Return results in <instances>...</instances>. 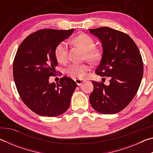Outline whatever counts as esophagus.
<instances>
[{"mask_svg":"<svg viewBox=\"0 0 153 153\" xmlns=\"http://www.w3.org/2000/svg\"><path fill=\"white\" fill-rule=\"evenodd\" d=\"M75 82H76L77 86H80V85H81L82 83L84 82V80L81 79H75Z\"/></svg>","mask_w":153,"mask_h":153,"instance_id":"1","label":"esophagus"}]
</instances>
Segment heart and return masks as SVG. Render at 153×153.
I'll list each match as a JSON object with an SVG mask.
<instances>
[{
  "instance_id": "obj_1",
  "label": "heart",
  "mask_w": 153,
  "mask_h": 153,
  "mask_svg": "<svg viewBox=\"0 0 153 153\" xmlns=\"http://www.w3.org/2000/svg\"><path fill=\"white\" fill-rule=\"evenodd\" d=\"M74 43L85 51V59L91 62H97L100 59L101 53L99 49L95 47L93 38L85 33L79 34L74 39ZM55 56L59 63H65L67 60V45L65 42L58 44L55 49ZM90 67L86 64L72 63L66 68V74L73 78L82 79L86 76Z\"/></svg>"
}]
</instances>
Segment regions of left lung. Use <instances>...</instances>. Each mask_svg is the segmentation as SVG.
Wrapping results in <instances>:
<instances>
[{
    "mask_svg": "<svg viewBox=\"0 0 153 153\" xmlns=\"http://www.w3.org/2000/svg\"><path fill=\"white\" fill-rule=\"evenodd\" d=\"M100 40L102 56L96 74L109 77L108 85L92 81L94 90L90 102L102 114H115L130 102L140 85L143 61L138 46L129 36L108 27L89 29Z\"/></svg>",
    "mask_w": 153,
    "mask_h": 153,
    "instance_id": "left-lung-1",
    "label": "left lung"
}]
</instances>
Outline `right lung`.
Returning a JSON list of instances; mask_svg holds the SVG:
<instances>
[{"label":"right lung","instance_id":"add662e5","mask_svg":"<svg viewBox=\"0 0 153 153\" xmlns=\"http://www.w3.org/2000/svg\"><path fill=\"white\" fill-rule=\"evenodd\" d=\"M74 31L38 30L28 36L17 49L13 66L15 85L22 101L38 115L56 117L70 105L76 83L65 76L56 84L49 83L48 79L56 73L58 65L56 46Z\"/></svg>","mask_w":153,"mask_h":153}]
</instances>
